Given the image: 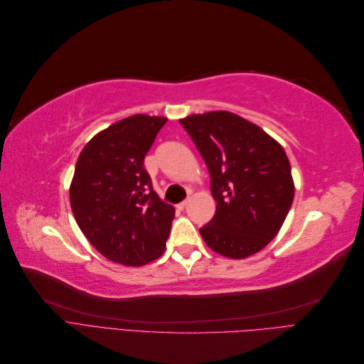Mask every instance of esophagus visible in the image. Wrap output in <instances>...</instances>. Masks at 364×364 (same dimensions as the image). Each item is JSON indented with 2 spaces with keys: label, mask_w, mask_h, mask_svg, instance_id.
<instances>
[{
  "label": "esophagus",
  "mask_w": 364,
  "mask_h": 364,
  "mask_svg": "<svg viewBox=\"0 0 364 364\" xmlns=\"http://www.w3.org/2000/svg\"><path fill=\"white\" fill-rule=\"evenodd\" d=\"M188 203H190V199H186V200L181 202V203L178 205V208H181V209H182V208H185V206H186V205H188Z\"/></svg>",
  "instance_id": "obj_1"
}]
</instances>
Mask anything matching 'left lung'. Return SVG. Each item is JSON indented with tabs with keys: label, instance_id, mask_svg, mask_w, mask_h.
Instances as JSON below:
<instances>
[{
	"label": "left lung",
	"instance_id": "8db88e82",
	"mask_svg": "<svg viewBox=\"0 0 364 364\" xmlns=\"http://www.w3.org/2000/svg\"><path fill=\"white\" fill-rule=\"evenodd\" d=\"M211 176L215 215L205 243L228 258H247L277 237L294 197L287 155L266 132L232 112L181 119Z\"/></svg>",
	"mask_w": 364,
	"mask_h": 364
}]
</instances>
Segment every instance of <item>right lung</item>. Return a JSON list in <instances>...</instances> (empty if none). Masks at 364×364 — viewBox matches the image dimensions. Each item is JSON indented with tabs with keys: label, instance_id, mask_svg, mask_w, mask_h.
I'll use <instances>...</instances> for the list:
<instances>
[{
	"label": "right lung",
	"instance_id": "obj_1",
	"mask_svg": "<svg viewBox=\"0 0 364 364\" xmlns=\"http://www.w3.org/2000/svg\"><path fill=\"white\" fill-rule=\"evenodd\" d=\"M164 117L132 115L97 134L75 164L70 202L90 243L114 262L139 267L165 250L174 208L153 190L144 158Z\"/></svg>",
	"mask_w": 364,
	"mask_h": 364
}]
</instances>
